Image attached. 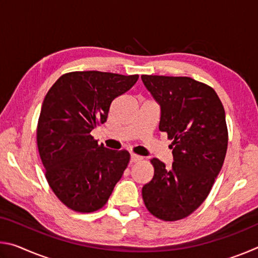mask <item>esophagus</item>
I'll use <instances>...</instances> for the list:
<instances>
[{"label": "esophagus", "instance_id": "34e87169", "mask_svg": "<svg viewBox=\"0 0 258 258\" xmlns=\"http://www.w3.org/2000/svg\"><path fill=\"white\" fill-rule=\"evenodd\" d=\"M141 160H142L141 156L131 154V163H138V161H141Z\"/></svg>", "mask_w": 258, "mask_h": 258}]
</instances>
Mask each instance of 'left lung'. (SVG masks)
<instances>
[{
  "mask_svg": "<svg viewBox=\"0 0 258 258\" xmlns=\"http://www.w3.org/2000/svg\"><path fill=\"white\" fill-rule=\"evenodd\" d=\"M160 107L159 130L173 140L171 167L154 158L142 198L152 215L177 221L194 213L211 192L228 149L225 111L211 86L190 77L142 75Z\"/></svg>",
  "mask_w": 258,
  "mask_h": 258,
  "instance_id": "1",
  "label": "left lung"
}]
</instances>
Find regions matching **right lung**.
Segmentation results:
<instances>
[{
    "mask_svg": "<svg viewBox=\"0 0 258 258\" xmlns=\"http://www.w3.org/2000/svg\"><path fill=\"white\" fill-rule=\"evenodd\" d=\"M139 75L102 72L64 74L42 104L37 147L52 191L67 207L91 213L103 207L127 167L130 154L98 145L91 132Z\"/></svg>",
    "mask_w": 258,
    "mask_h": 258,
    "instance_id": "1",
    "label": "right lung"
}]
</instances>
